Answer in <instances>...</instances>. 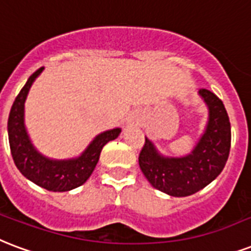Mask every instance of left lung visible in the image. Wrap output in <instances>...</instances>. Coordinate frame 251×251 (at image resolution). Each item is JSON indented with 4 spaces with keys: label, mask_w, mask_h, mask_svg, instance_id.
<instances>
[{
    "label": "left lung",
    "mask_w": 251,
    "mask_h": 251,
    "mask_svg": "<svg viewBox=\"0 0 251 251\" xmlns=\"http://www.w3.org/2000/svg\"><path fill=\"white\" fill-rule=\"evenodd\" d=\"M208 105L209 120L194 151L183 158H164L145 139L138 162L143 175L154 188L176 198H184L212 183L226 164L232 131L223 101L208 89H200Z\"/></svg>",
    "instance_id": "1"
}]
</instances>
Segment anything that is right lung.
I'll list each match as a JSON object with an SVG mask.
<instances>
[{"mask_svg":"<svg viewBox=\"0 0 251 251\" xmlns=\"http://www.w3.org/2000/svg\"><path fill=\"white\" fill-rule=\"evenodd\" d=\"M45 67L28 77L27 83L15 97L7 120V134L13 160L21 174L42 188L53 192H66L80 187L88 180L100 158L102 147L118 137L121 129L99 134L83 154L70 160H51L34 149L24 125V105L28 89Z\"/></svg>","mask_w":251,"mask_h":251,"instance_id":"right-lung-1","label":"right lung"}]
</instances>
